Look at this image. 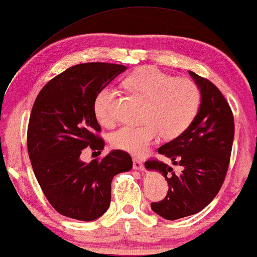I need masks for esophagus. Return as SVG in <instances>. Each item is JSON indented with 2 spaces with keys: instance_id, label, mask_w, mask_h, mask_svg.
Segmentation results:
<instances>
[{
  "instance_id": "1",
  "label": "esophagus",
  "mask_w": 257,
  "mask_h": 257,
  "mask_svg": "<svg viewBox=\"0 0 257 257\" xmlns=\"http://www.w3.org/2000/svg\"><path fill=\"white\" fill-rule=\"evenodd\" d=\"M133 166H134V169H136V170H144V168H145L144 164L138 158L133 159Z\"/></svg>"
}]
</instances>
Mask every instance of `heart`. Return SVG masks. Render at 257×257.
Here are the masks:
<instances>
[{"label":"heart","instance_id":"heart-1","mask_svg":"<svg viewBox=\"0 0 257 257\" xmlns=\"http://www.w3.org/2000/svg\"><path fill=\"white\" fill-rule=\"evenodd\" d=\"M130 91L146 98L143 124L122 125L109 135L112 146L133 154L144 153L161 135L178 137L190 127L200 106V89L186 77H174L157 67L145 66L125 77ZM116 92L105 87L93 99V112L101 124L115 120Z\"/></svg>","mask_w":257,"mask_h":257}]
</instances>
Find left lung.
Masks as SVG:
<instances>
[{
	"label": "left lung",
	"mask_w": 257,
	"mask_h": 257,
	"mask_svg": "<svg viewBox=\"0 0 257 257\" xmlns=\"http://www.w3.org/2000/svg\"><path fill=\"white\" fill-rule=\"evenodd\" d=\"M200 89L201 103L189 128L158 152L182 166L175 174L157 159L145 167L164 175L168 192L164 200L152 202L151 208L169 221L190 216L202 210L216 197L225 180L234 138V119L231 107L218 88L209 80L190 71Z\"/></svg>",
	"instance_id": "left-lung-1"
}]
</instances>
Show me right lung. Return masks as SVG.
Wrapping results in <instances>:
<instances>
[{
    "mask_svg": "<svg viewBox=\"0 0 257 257\" xmlns=\"http://www.w3.org/2000/svg\"><path fill=\"white\" fill-rule=\"evenodd\" d=\"M125 70L108 63L75 65L49 81L34 101L28 156L42 192L64 216L85 222L101 216L111 203L113 177L133 168L132 157L121 150L89 164L80 159L85 148L104 149L93 99Z\"/></svg>",
    "mask_w": 257,
    "mask_h": 257,
    "instance_id": "right-lung-1",
    "label": "right lung"
}]
</instances>
